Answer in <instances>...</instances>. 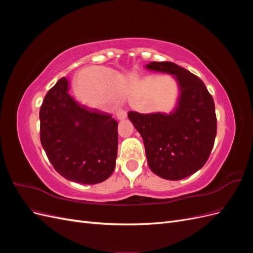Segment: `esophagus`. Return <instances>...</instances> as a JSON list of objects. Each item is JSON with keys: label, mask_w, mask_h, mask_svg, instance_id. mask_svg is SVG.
Wrapping results in <instances>:
<instances>
[{"label": "esophagus", "mask_w": 253, "mask_h": 253, "mask_svg": "<svg viewBox=\"0 0 253 253\" xmlns=\"http://www.w3.org/2000/svg\"><path fill=\"white\" fill-rule=\"evenodd\" d=\"M116 116H117V118H118L119 120H124V119L126 118L127 114H126V112L125 110L117 109V110H116Z\"/></svg>", "instance_id": "obj_1"}]
</instances>
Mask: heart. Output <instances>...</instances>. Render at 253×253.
<instances>
[{"label": "heart", "instance_id": "obj_1", "mask_svg": "<svg viewBox=\"0 0 253 253\" xmlns=\"http://www.w3.org/2000/svg\"><path fill=\"white\" fill-rule=\"evenodd\" d=\"M126 87V80L121 75L110 70L97 71V93L91 95L88 100L91 102L105 100H116L124 95Z\"/></svg>", "mask_w": 253, "mask_h": 253}]
</instances>
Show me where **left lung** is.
<instances>
[{
    "mask_svg": "<svg viewBox=\"0 0 253 253\" xmlns=\"http://www.w3.org/2000/svg\"><path fill=\"white\" fill-rule=\"evenodd\" d=\"M150 71L172 75L179 96L169 113L128 112V119L141 135L148 165L153 173L179 180L204 167L216 136L213 98L197 76L172 62H151Z\"/></svg>",
    "mask_w": 253,
    "mask_h": 253,
    "instance_id": "left-lung-1",
    "label": "left lung"
}]
</instances>
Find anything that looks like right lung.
<instances>
[{
    "mask_svg": "<svg viewBox=\"0 0 253 253\" xmlns=\"http://www.w3.org/2000/svg\"><path fill=\"white\" fill-rule=\"evenodd\" d=\"M61 78L40 109V139L50 164L64 178L94 185L108 179L116 166L118 122L112 115L79 104Z\"/></svg>",
    "mask_w": 253,
    "mask_h": 253,
    "instance_id": "add662e5",
    "label": "right lung"
}]
</instances>
